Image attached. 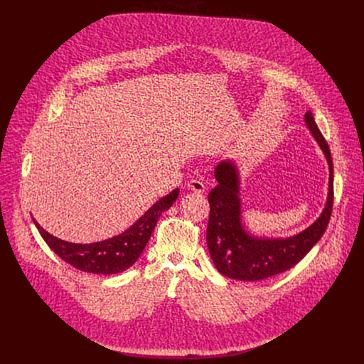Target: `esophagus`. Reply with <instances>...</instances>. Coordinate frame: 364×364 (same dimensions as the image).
Here are the masks:
<instances>
[{"mask_svg": "<svg viewBox=\"0 0 364 364\" xmlns=\"http://www.w3.org/2000/svg\"><path fill=\"white\" fill-rule=\"evenodd\" d=\"M187 186H188L190 190H193V191H196V193H204V190H205V184H204L201 180H197V178L190 180V181L187 183Z\"/></svg>", "mask_w": 364, "mask_h": 364, "instance_id": "1", "label": "esophagus"}]
</instances>
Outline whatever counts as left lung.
<instances>
[{
  "mask_svg": "<svg viewBox=\"0 0 364 364\" xmlns=\"http://www.w3.org/2000/svg\"><path fill=\"white\" fill-rule=\"evenodd\" d=\"M308 129L321 146L330 168L328 197L321 216L304 232L288 239H262L249 235L240 222L239 174L232 161H222L215 176L218 186L209 193L210 216L207 225V247L218 271L232 279L261 281L295 267L324 235L334 201L333 159L327 141L313 114H305Z\"/></svg>",
  "mask_w": 364,
  "mask_h": 364,
  "instance_id": "1",
  "label": "left lung"
}]
</instances>
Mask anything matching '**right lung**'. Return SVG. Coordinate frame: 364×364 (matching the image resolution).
I'll use <instances>...</instances> for the list:
<instances>
[{"label":"right lung","mask_w":364,"mask_h":364,"mask_svg":"<svg viewBox=\"0 0 364 364\" xmlns=\"http://www.w3.org/2000/svg\"><path fill=\"white\" fill-rule=\"evenodd\" d=\"M177 197L178 188L160 198L124 233L96 243L82 245L58 239L46 232L36 219L33 222L48 247L65 262L83 272L112 275L124 272L136 262L161 213L170 209Z\"/></svg>","instance_id":"obj_1"}]
</instances>
